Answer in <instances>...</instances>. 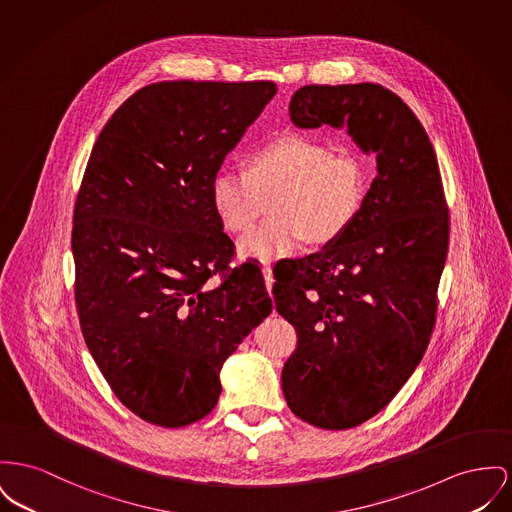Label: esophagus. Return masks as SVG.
<instances>
[{
	"mask_svg": "<svg viewBox=\"0 0 512 512\" xmlns=\"http://www.w3.org/2000/svg\"><path fill=\"white\" fill-rule=\"evenodd\" d=\"M263 278H265V286H267V292L272 294V284H274V276H272L271 265H263Z\"/></svg>",
	"mask_w": 512,
	"mask_h": 512,
	"instance_id": "esophagus-1",
	"label": "esophagus"
}]
</instances>
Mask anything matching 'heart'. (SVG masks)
<instances>
[{
  "label": "heart",
  "mask_w": 512,
  "mask_h": 512,
  "mask_svg": "<svg viewBox=\"0 0 512 512\" xmlns=\"http://www.w3.org/2000/svg\"><path fill=\"white\" fill-rule=\"evenodd\" d=\"M369 195V166L354 151L286 131L247 158V168H220L211 181L212 211L230 234H245L272 197L271 222L241 240V257L271 261L307 241L329 247L358 222Z\"/></svg>",
  "instance_id": "obj_1"
}]
</instances>
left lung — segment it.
Segmentation results:
<instances>
[{"mask_svg":"<svg viewBox=\"0 0 512 512\" xmlns=\"http://www.w3.org/2000/svg\"><path fill=\"white\" fill-rule=\"evenodd\" d=\"M290 118L303 129L346 127L373 152L358 222L272 288L298 332L282 369L290 410L321 429H350L381 412L418 367L437 313L449 211L437 156L414 112L373 85H307Z\"/></svg>","mask_w":512,"mask_h":512,"instance_id":"8db88e82","label":"left lung"}]
</instances>
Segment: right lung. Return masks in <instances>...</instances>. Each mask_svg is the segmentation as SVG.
<instances>
[{"mask_svg": "<svg viewBox=\"0 0 512 512\" xmlns=\"http://www.w3.org/2000/svg\"><path fill=\"white\" fill-rule=\"evenodd\" d=\"M274 94L272 81L152 83L92 147L73 212L75 303L98 369L141 420L205 418L222 363L271 313L261 269L230 267L211 181Z\"/></svg>", "mask_w": 512, "mask_h": 512, "instance_id": "1", "label": "right lung"}]
</instances>
